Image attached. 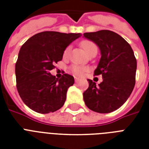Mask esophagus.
Masks as SVG:
<instances>
[{
	"label": "esophagus",
	"mask_w": 149,
	"mask_h": 149,
	"mask_svg": "<svg viewBox=\"0 0 149 149\" xmlns=\"http://www.w3.org/2000/svg\"><path fill=\"white\" fill-rule=\"evenodd\" d=\"M79 81V78H77V77H75V82H76V83H78Z\"/></svg>",
	"instance_id": "34e87169"
}]
</instances>
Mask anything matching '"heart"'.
I'll use <instances>...</instances> for the list:
<instances>
[{"mask_svg":"<svg viewBox=\"0 0 149 149\" xmlns=\"http://www.w3.org/2000/svg\"><path fill=\"white\" fill-rule=\"evenodd\" d=\"M82 47L84 48V49L86 51V52L88 54V56L94 50H97V47L94 42H91V41L89 40H84L81 42ZM70 51V47L68 46V47L65 48V49L64 50V52H63V56L64 57H66V56L69 55ZM70 70L72 71L75 75L77 76H81L86 70V68L84 67V66H80V65H73L70 67Z\"/></svg>","mask_w":149,"mask_h":149,"instance_id":"1","label":"heart"}]
</instances>
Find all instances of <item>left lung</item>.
I'll list each match as a JSON object with an SVG mask.
<instances>
[{
    "mask_svg": "<svg viewBox=\"0 0 149 149\" xmlns=\"http://www.w3.org/2000/svg\"><path fill=\"white\" fill-rule=\"evenodd\" d=\"M84 36L98 45L101 58L94 75H102L97 86L87 79L84 92L85 104L91 111L107 113L116 111L128 99L135 85L137 61L131 45L118 34L109 30L86 32Z\"/></svg>",
    "mask_w": 149,
    "mask_h": 149,
    "instance_id": "left-lung-1",
    "label": "left lung"
}]
</instances>
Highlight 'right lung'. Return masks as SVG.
<instances>
[{
	"mask_svg": "<svg viewBox=\"0 0 149 149\" xmlns=\"http://www.w3.org/2000/svg\"><path fill=\"white\" fill-rule=\"evenodd\" d=\"M80 36V33L42 31L22 45L15 64L16 86L23 102L32 111L49 113L63 106L74 78L64 73L58 79L49 72L62 60L65 48Z\"/></svg>",
	"mask_w": 149,
	"mask_h": 149,
	"instance_id": "obj_1",
	"label": "right lung"
}]
</instances>
